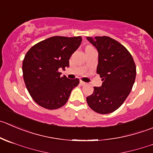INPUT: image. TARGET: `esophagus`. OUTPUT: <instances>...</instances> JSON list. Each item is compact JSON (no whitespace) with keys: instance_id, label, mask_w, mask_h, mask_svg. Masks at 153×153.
Masks as SVG:
<instances>
[{"instance_id":"1","label":"esophagus","mask_w":153,"mask_h":153,"mask_svg":"<svg viewBox=\"0 0 153 153\" xmlns=\"http://www.w3.org/2000/svg\"><path fill=\"white\" fill-rule=\"evenodd\" d=\"M80 84H81V85L84 86V85H86V84H87V83L84 82V81H80Z\"/></svg>"}]
</instances>
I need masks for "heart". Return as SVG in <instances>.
<instances>
[{"label":"heart","instance_id":"heart-1","mask_svg":"<svg viewBox=\"0 0 153 153\" xmlns=\"http://www.w3.org/2000/svg\"><path fill=\"white\" fill-rule=\"evenodd\" d=\"M88 47H91V46H88Z\"/></svg>","mask_w":153,"mask_h":153}]
</instances>
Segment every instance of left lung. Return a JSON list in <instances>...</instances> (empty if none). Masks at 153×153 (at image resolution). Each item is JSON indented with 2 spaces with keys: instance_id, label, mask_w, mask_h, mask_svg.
I'll use <instances>...</instances> for the list:
<instances>
[{
  "instance_id": "left-lung-1",
  "label": "left lung",
  "mask_w": 153,
  "mask_h": 153,
  "mask_svg": "<svg viewBox=\"0 0 153 153\" xmlns=\"http://www.w3.org/2000/svg\"><path fill=\"white\" fill-rule=\"evenodd\" d=\"M98 50L97 74L103 81L102 87H95L87 97L89 107L102 114L114 112L129 95L136 77V66L129 51L111 37H87Z\"/></svg>"
}]
</instances>
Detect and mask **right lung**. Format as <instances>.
Segmentation results:
<instances>
[{"instance_id": "right-lung-1", "label": "right lung", "mask_w": 153, "mask_h": 153, "mask_svg": "<svg viewBox=\"0 0 153 153\" xmlns=\"http://www.w3.org/2000/svg\"><path fill=\"white\" fill-rule=\"evenodd\" d=\"M81 36H52L38 42L26 53L22 63L25 85L39 105L48 110L67 102L79 79L60 76V68L69 66V58L81 43Z\"/></svg>"}]
</instances>
